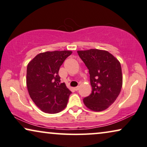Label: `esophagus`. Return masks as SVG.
Wrapping results in <instances>:
<instances>
[{"mask_svg":"<svg viewBox=\"0 0 147 147\" xmlns=\"http://www.w3.org/2000/svg\"><path fill=\"white\" fill-rule=\"evenodd\" d=\"M79 89V86H78V87H75V91H78V90Z\"/></svg>","mask_w":147,"mask_h":147,"instance_id":"esophagus-1","label":"esophagus"}]
</instances>
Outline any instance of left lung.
<instances>
[{"mask_svg":"<svg viewBox=\"0 0 147 147\" xmlns=\"http://www.w3.org/2000/svg\"><path fill=\"white\" fill-rule=\"evenodd\" d=\"M90 75L92 93L83 99L85 106L94 111L108 108L118 97L122 87L120 62L106 50H78Z\"/></svg>","mask_w":147,"mask_h":147,"instance_id":"8db88e82","label":"left lung"}]
</instances>
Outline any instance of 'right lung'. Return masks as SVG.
Here are the masks:
<instances>
[{
	"label": "right lung",
	"mask_w": 147,
	"mask_h": 147,
	"mask_svg": "<svg viewBox=\"0 0 147 147\" xmlns=\"http://www.w3.org/2000/svg\"><path fill=\"white\" fill-rule=\"evenodd\" d=\"M72 51H48L38 54L27 64L26 83L28 93L42 111L56 113L67 105L71 91L60 83V66Z\"/></svg>",
	"instance_id": "right-lung-1"
}]
</instances>
